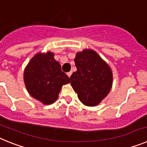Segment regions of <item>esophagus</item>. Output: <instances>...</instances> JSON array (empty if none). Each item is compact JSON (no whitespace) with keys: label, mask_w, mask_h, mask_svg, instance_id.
Segmentation results:
<instances>
[{"label":"esophagus","mask_w":147,"mask_h":147,"mask_svg":"<svg viewBox=\"0 0 147 147\" xmlns=\"http://www.w3.org/2000/svg\"><path fill=\"white\" fill-rule=\"evenodd\" d=\"M71 74H72V71H70V72L67 73V76H68V77H69V78L71 77Z\"/></svg>","instance_id":"34e87169"}]
</instances>
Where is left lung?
<instances>
[{
	"mask_svg": "<svg viewBox=\"0 0 147 147\" xmlns=\"http://www.w3.org/2000/svg\"><path fill=\"white\" fill-rule=\"evenodd\" d=\"M74 62L77 70L70 77L73 89L85 105L93 107L98 105L112 88V70L91 49L76 53Z\"/></svg>",
	"mask_w": 147,
	"mask_h": 147,
	"instance_id": "left-lung-1",
	"label": "left lung"
}]
</instances>
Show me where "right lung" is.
Wrapping results in <instances>:
<instances>
[{"label":"right lung","mask_w":147,"mask_h":147,"mask_svg":"<svg viewBox=\"0 0 147 147\" xmlns=\"http://www.w3.org/2000/svg\"><path fill=\"white\" fill-rule=\"evenodd\" d=\"M54 54L37 53L26 67L23 80L26 88L35 99L44 105H51L58 98L62 85L70 82V79L61 69Z\"/></svg>","instance_id":"obj_1"}]
</instances>
